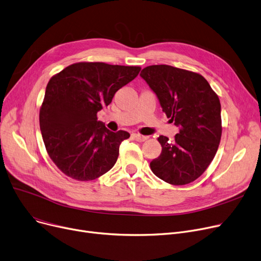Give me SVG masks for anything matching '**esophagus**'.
Returning a JSON list of instances; mask_svg holds the SVG:
<instances>
[{
  "mask_svg": "<svg viewBox=\"0 0 261 261\" xmlns=\"http://www.w3.org/2000/svg\"><path fill=\"white\" fill-rule=\"evenodd\" d=\"M132 137H133V139H135V140H137V141H139V142H143V141L147 140V137L142 136V135H139V134H133Z\"/></svg>",
  "mask_w": 261,
  "mask_h": 261,
  "instance_id": "34e87169",
  "label": "esophagus"
}]
</instances>
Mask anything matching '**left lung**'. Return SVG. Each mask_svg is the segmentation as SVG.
Returning a JSON list of instances; mask_svg holds the SVG:
<instances>
[{"instance_id":"1","label":"left lung","mask_w":261,"mask_h":261,"mask_svg":"<svg viewBox=\"0 0 261 261\" xmlns=\"http://www.w3.org/2000/svg\"><path fill=\"white\" fill-rule=\"evenodd\" d=\"M140 75L179 127L173 141L158 138L162 151L149 163L150 170L171 185H188L204 173L216 155L222 132L219 98L201 74L186 69L151 65Z\"/></svg>"}]
</instances>
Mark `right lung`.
Masks as SVG:
<instances>
[{
  "instance_id": "add662e5",
  "label": "right lung",
  "mask_w": 261,
  "mask_h": 261,
  "mask_svg": "<svg viewBox=\"0 0 261 261\" xmlns=\"http://www.w3.org/2000/svg\"><path fill=\"white\" fill-rule=\"evenodd\" d=\"M138 66L81 62L49 80L40 110V128L50 159L66 176L94 180L115 165L125 130L114 133L98 121L116 91L134 80Z\"/></svg>"
}]
</instances>
